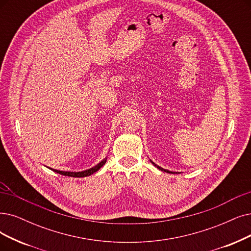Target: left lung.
<instances>
[{
    "mask_svg": "<svg viewBox=\"0 0 251 251\" xmlns=\"http://www.w3.org/2000/svg\"><path fill=\"white\" fill-rule=\"evenodd\" d=\"M150 162H151V160H150ZM152 164H153V166H155L157 169H159L160 171H164V172H167V173H173V172H171V171H169V170H165V169H163V168H160L159 166H157V165H155L153 162H151Z\"/></svg>",
    "mask_w": 251,
    "mask_h": 251,
    "instance_id": "8db88e82",
    "label": "left lung"
}]
</instances>
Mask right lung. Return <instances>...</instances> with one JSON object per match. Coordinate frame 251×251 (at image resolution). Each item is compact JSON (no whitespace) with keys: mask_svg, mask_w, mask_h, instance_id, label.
I'll return each instance as SVG.
<instances>
[{"mask_svg":"<svg viewBox=\"0 0 251 251\" xmlns=\"http://www.w3.org/2000/svg\"><path fill=\"white\" fill-rule=\"evenodd\" d=\"M106 160H107V158H104V159L102 160V162H100L97 166H95V167H93V168H91V169H88V170H85V171H81V172H66V171H58V170H53V169H51V170H53L54 172H56V173H58V174L65 175V176H71V177H86V176H89V175L94 174L95 172H97L99 169H101V168L105 165ZM49 169H50V168H49Z\"/></svg>","mask_w":251,"mask_h":251,"instance_id":"right-lung-1","label":"right lung"}]
</instances>
